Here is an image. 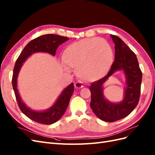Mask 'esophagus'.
Masks as SVG:
<instances>
[{
	"instance_id": "34e87169",
	"label": "esophagus",
	"mask_w": 155,
	"mask_h": 155,
	"mask_svg": "<svg viewBox=\"0 0 155 155\" xmlns=\"http://www.w3.org/2000/svg\"><path fill=\"white\" fill-rule=\"evenodd\" d=\"M74 87L76 88H82L84 87L82 83L81 82H77L74 83Z\"/></svg>"
}]
</instances>
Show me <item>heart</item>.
I'll list each match as a JSON object with an SVG mask.
<instances>
[{
  "label": "heart",
  "instance_id": "1",
  "mask_svg": "<svg viewBox=\"0 0 155 155\" xmlns=\"http://www.w3.org/2000/svg\"><path fill=\"white\" fill-rule=\"evenodd\" d=\"M64 62L77 69L81 78L94 81L102 78L111 68L114 52L108 42L103 38H92L71 43L62 55Z\"/></svg>",
  "mask_w": 155,
  "mask_h": 155
}]
</instances>
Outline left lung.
<instances>
[{
	"label": "left lung",
	"instance_id": "left-lung-1",
	"mask_svg": "<svg viewBox=\"0 0 155 155\" xmlns=\"http://www.w3.org/2000/svg\"><path fill=\"white\" fill-rule=\"evenodd\" d=\"M115 44V60L108 73L100 80L92 82L90 86L91 99L90 107L101 120L114 122L125 118L133 111L138 103L142 73L134 53L121 39L110 34ZM123 70L126 77L124 97L121 102L116 104L104 97L103 86L114 73Z\"/></svg>",
	"mask_w": 155,
	"mask_h": 155
}]
</instances>
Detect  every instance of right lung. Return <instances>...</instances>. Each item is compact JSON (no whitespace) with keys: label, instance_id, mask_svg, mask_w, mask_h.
<instances>
[{"label":"right lung","instance_id":"obj_1","mask_svg":"<svg viewBox=\"0 0 155 155\" xmlns=\"http://www.w3.org/2000/svg\"><path fill=\"white\" fill-rule=\"evenodd\" d=\"M67 37L55 34H45L30 41L22 51L16 60L12 77V86L17 102L21 112L32 120L44 125H51L58 121L67 109L74 91L73 83L66 87L52 107L43 111H36L30 108L22 101L17 89V77L23 63L34 53L45 52L55 56L57 48L69 40Z\"/></svg>","mask_w":155,"mask_h":155}]
</instances>
